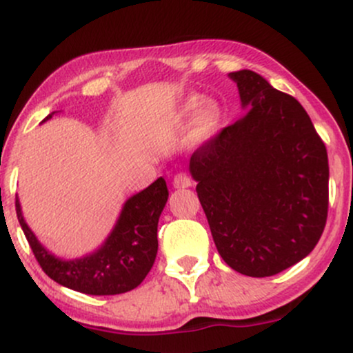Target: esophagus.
<instances>
[{"instance_id":"obj_1","label":"esophagus","mask_w":353,"mask_h":353,"mask_svg":"<svg viewBox=\"0 0 353 353\" xmlns=\"http://www.w3.org/2000/svg\"><path fill=\"white\" fill-rule=\"evenodd\" d=\"M172 185H174V188H176V189L190 188V185H192V179H190V176H188V174L179 172V174H176V176H174Z\"/></svg>"}]
</instances>
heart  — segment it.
Instances as JSON below:
<instances>
[{"mask_svg": "<svg viewBox=\"0 0 353 353\" xmlns=\"http://www.w3.org/2000/svg\"><path fill=\"white\" fill-rule=\"evenodd\" d=\"M179 119L190 121L188 137L192 144H201L216 134L222 121V109L217 101L205 99L201 94H190L179 109Z\"/></svg>", "mask_w": 353, "mask_h": 353, "instance_id": "b5f03b06", "label": "heart"}]
</instances>
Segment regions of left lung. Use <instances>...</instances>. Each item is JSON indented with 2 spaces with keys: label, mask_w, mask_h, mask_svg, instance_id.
<instances>
[{
  "label": "left lung",
  "mask_w": 353,
  "mask_h": 353,
  "mask_svg": "<svg viewBox=\"0 0 353 353\" xmlns=\"http://www.w3.org/2000/svg\"><path fill=\"white\" fill-rule=\"evenodd\" d=\"M245 116L190 156L189 171L229 267L269 277L307 257L329 212V157L302 104L257 72H230Z\"/></svg>",
  "instance_id": "left-lung-1"
}]
</instances>
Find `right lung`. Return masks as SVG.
<instances>
[{
    "instance_id": "add662e5",
    "label": "right lung",
    "mask_w": 353,
    "mask_h": 353,
    "mask_svg": "<svg viewBox=\"0 0 353 353\" xmlns=\"http://www.w3.org/2000/svg\"><path fill=\"white\" fill-rule=\"evenodd\" d=\"M168 196L165 181L159 177L149 188L129 197L106 242L96 252L74 261L58 259L39 244L24 222L18 197L16 214L36 261L48 277L88 295H116L136 289L151 270L157 254V222Z\"/></svg>"
}]
</instances>
